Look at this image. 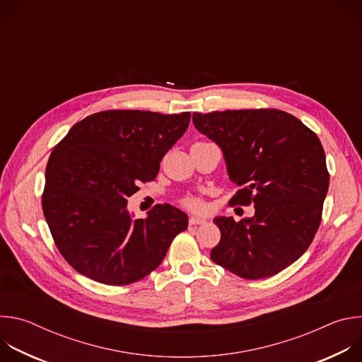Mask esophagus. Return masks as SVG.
<instances>
[{"label":"esophagus","mask_w":362,"mask_h":362,"mask_svg":"<svg viewBox=\"0 0 362 362\" xmlns=\"http://www.w3.org/2000/svg\"><path fill=\"white\" fill-rule=\"evenodd\" d=\"M203 223H206L204 218H200V216H196V215H192L189 218V225H203Z\"/></svg>","instance_id":"obj_1"}]
</instances>
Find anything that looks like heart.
Listing matches in <instances>:
<instances>
[{
  "label": "heart",
  "mask_w": 362,
  "mask_h": 362,
  "mask_svg": "<svg viewBox=\"0 0 362 362\" xmlns=\"http://www.w3.org/2000/svg\"><path fill=\"white\" fill-rule=\"evenodd\" d=\"M183 203H185L186 208L193 209V211H200V209H203V203H202V200L197 199V197H186V199L183 200Z\"/></svg>",
  "instance_id": "1"
}]
</instances>
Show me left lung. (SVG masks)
I'll return each mask as SVG.
<instances>
[{"label": "left lung", "instance_id": "8db88e82", "mask_svg": "<svg viewBox=\"0 0 362 362\" xmlns=\"http://www.w3.org/2000/svg\"><path fill=\"white\" fill-rule=\"evenodd\" d=\"M193 123L221 146L240 187L229 204L255 206L250 219L214 221L212 261L243 279L276 275L305 253L322 219L329 173L318 136L276 109L193 113Z\"/></svg>", "mask_w": 362, "mask_h": 362}]
</instances>
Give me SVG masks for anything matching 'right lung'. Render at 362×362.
<instances>
[{
	"instance_id": "add662e5",
	"label": "right lung",
	"mask_w": 362,
	"mask_h": 362,
	"mask_svg": "<svg viewBox=\"0 0 362 362\" xmlns=\"http://www.w3.org/2000/svg\"><path fill=\"white\" fill-rule=\"evenodd\" d=\"M190 113L106 110L76 123L49 154L44 218L64 259L81 275L122 286L156 269L187 216L156 204L133 221L127 197L154 180Z\"/></svg>"
}]
</instances>
